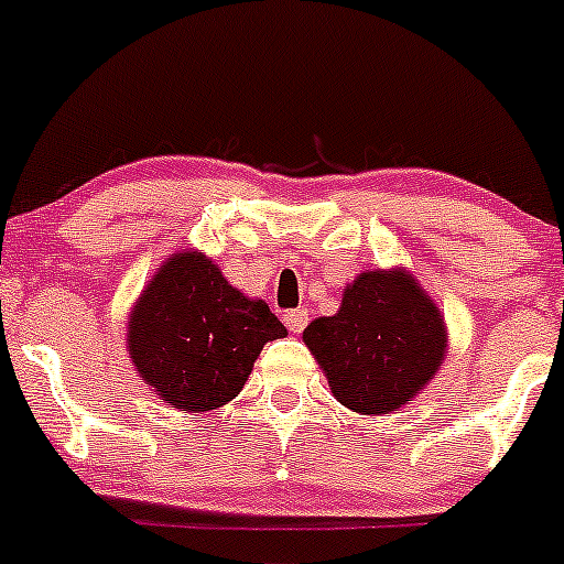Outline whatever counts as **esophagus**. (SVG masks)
<instances>
[{
	"label": "esophagus",
	"mask_w": 564,
	"mask_h": 564,
	"mask_svg": "<svg viewBox=\"0 0 564 564\" xmlns=\"http://www.w3.org/2000/svg\"><path fill=\"white\" fill-rule=\"evenodd\" d=\"M283 322H286V327L292 329V333L300 335L305 329V324H308V311H305V308L286 311V314H283Z\"/></svg>",
	"instance_id": "1"
}]
</instances>
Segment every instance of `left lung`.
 I'll return each mask as SVG.
<instances>
[{"label": "left lung", "instance_id": "left-lung-1", "mask_svg": "<svg viewBox=\"0 0 564 564\" xmlns=\"http://www.w3.org/2000/svg\"><path fill=\"white\" fill-rule=\"evenodd\" d=\"M305 346L333 395L362 414H390L440 371L445 322L403 270L360 272L338 314L305 327Z\"/></svg>", "mask_w": 564, "mask_h": 564}]
</instances>
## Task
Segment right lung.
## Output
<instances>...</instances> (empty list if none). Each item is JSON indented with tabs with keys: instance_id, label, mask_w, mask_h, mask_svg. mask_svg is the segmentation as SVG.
Listing matches in <instances>:
<instances>
[{
	"instance_id": "add662e5",
	"label": "right lung",
	"mask_w": 564,
	"mask_h": 564,
	"mask_svg": "<svg viewBox=\"0 0 564 564\" xmlns=\"http://www.w3.org/2000/svg\"><path fill=\"white\" fill-rule=\"evenodd\" d=\"M286 327L261 300L237 292L202 253H176L130 314L135 368L169 406L207 412L242 390L261 346Z\"/></svg>"
}]
</instances>
